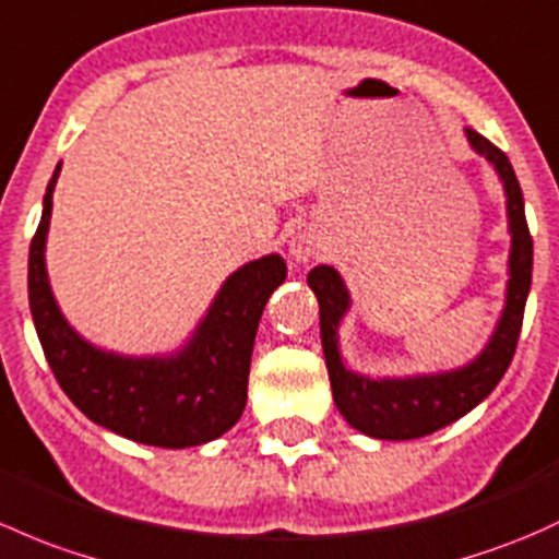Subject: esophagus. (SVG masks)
<instances>
[{
  "label": "esophagus",
  "mask_w": 559,
  "mask_h": 559,
  "mask_svg": "<svg viewBox=\"0 0 559 559\" xmlns=\"http://www.w3.org/2000/svg\"><path fill=\"white\" fill-rule=\"evenodd\" d=\"M321 249H324V240H321V235L316 230L297 233L289 243L292 260L299 264H308L310 260H316V257L321 254Z\"/></svg>",
  "instance_id": "obj_1"
}]
</instances>
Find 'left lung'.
I'll use <instances>...</instances> for the list:
<instances>
[{
    "label": "left lung",
    "instance_id": "obj_1",
    "mask_svg": "<svg viewBox=\"0 0 559 559\" xmlns=\"http://www.w3.org/2000/svg\"><path fill=\"white\" fill-rule=\"evenodd\" d=\"M466 136L474 150L485 155L501 176L503 192H507L509 233H512L507 308H503L490 343L472 364L452 369V372L418 374V378L372 380L367 374L350 372L340 358L337 345V326L350 308L348 289L337 270L329 264H319L308 273L310 289L319 297L321 345H324L334 404H337L340 415L367 437L402 442V439L428 437V433L450 426L472 413L481 399L490 396L514 358L527 292H531L533 238L527 230L520 181H516L509 157L474 128H466Z\"/></svg>",
    "mask_w": 559,
    "mask_h": 559
}]
</instances>
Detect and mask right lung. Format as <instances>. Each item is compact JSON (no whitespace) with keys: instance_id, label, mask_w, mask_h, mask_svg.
<instances>
[{"instance_id":"obj_1","label":"right lung","mask_w":559,"mask_h":559,"mask_svg":"<svg viewBox=\"0 0 559 559\" xmlns=\"http://www.w3.org/2000/svg\"><path fill=\"white\" fill-rule=\"evenodd\" d=\"M28 249V305L58 385L98 426L152 448H195L222 437L246 407L251 350L270 295L284 284L286 262L267 254L222 284L190 343L174 356H120L85 343L58 310L45 270L52 190Z\"/></svg>"}]
</instances>
